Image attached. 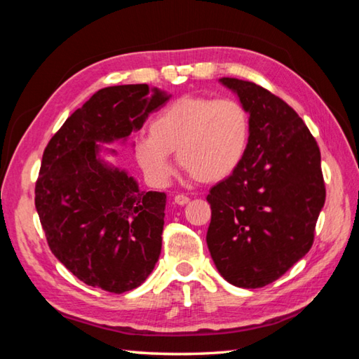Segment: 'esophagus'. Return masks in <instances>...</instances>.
<instances>
[{"label": "esophagus", "instance_id": "obj_1", "mask_svg": "<svg viewBox=\"0 0 359 359\" xmlns=\"http://www.w3.org/2000/svg\"><path fill=\"white\" fill-rule=\"evenodd\" d=\"M174 202H175V204H177V205H187L188 202H190V198H187L185 194H177V196L174 198Z\"/></svg>", "mask_w": 359, "mask_h": 359}]
</instances>
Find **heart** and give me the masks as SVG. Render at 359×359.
Segmentation results:
<instances>
[{"label": "heart", "mask_w": 359, "mask_h": 359, "mask_svg": "<svg viewBox=\"0 0 359 359\" xmlns=\"http://www.w3.org/2000/svg\"><path fill=\"white\" fill-rule=\"evenodd\" d=\"M250 142V114L232 99L185 95L154 117L149 138L135 142V158L155 185L174 172L169 155L201 184H217L236 172Z\"/></svg>", "instance_id": "heart-1"}]
</instances>
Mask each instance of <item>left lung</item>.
Returning a JSON list of instances; mask_svg holds the SVG:
<instances>
[{
    "mask_svg": "<svg viewBox=\"0 0 359 359\" xmlns=\"http://www.w3.org/2000/svg\"><path fill=\"white\" fill-rule=\"evenodd\" d=\"M250 114L243 161L207 201V246L227 283L257 289L276 281L314 242L325 204L320 149L302 117L270 90L219 78Z\"/></svg>",
    "mask_w": 359,
    "mask_h": 359,
    "instance_id": "8db88e82",
    "label": "left lung"
}]
</instances>
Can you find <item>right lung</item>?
<instances>
[{
  "label": "right lung",
  "instance_id": "obj_1",
  "mask_svg": "<svg viewBox=\"0 0 359 359\" xmlns=\"http://www.w3.org/2000/svg\"><path fill=\"white\" fill-rule=\"evenodd\" d=\"M171 94L147 84L100 89L64 122L45 149L36 210L51 252L84 284L133 290L161 251L166 194L141 191L107 157L126 144Z\"/></svg>",
  "mask_w": 359,
  "mask_h": 359
}]
</instances>
